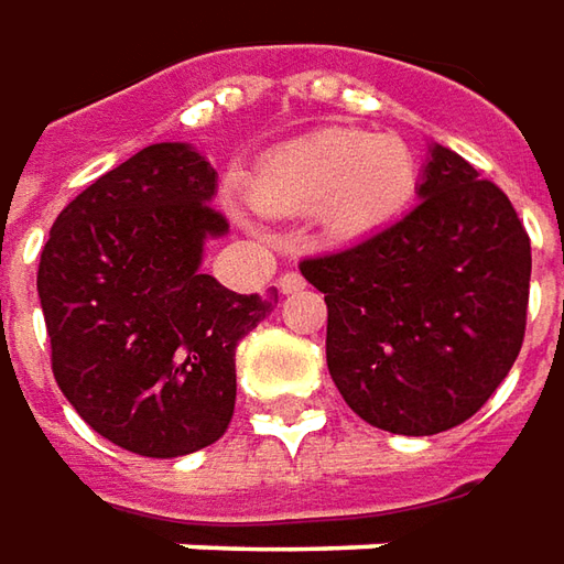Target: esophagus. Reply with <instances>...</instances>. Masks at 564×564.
Listing matches in <instances>:
<instances>
[{
  "label": "esophagus",
  "mask_w": 564,
  "mask_h": 564,
  "mask_svg": "<svg viewBox=\"0 0 564 564\" xmlns=\"http://www.w3.org/2000/svg\"><path fill=\"white\" fill-rule=\"evenodd\" d=\"M302 286H305V281H302L300 271H286V274H281V281H278V290H281V293H296Z\"/></svg>",
  "instance_id": "esophagus-1"
}]
</instances>
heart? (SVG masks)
Returning <instances> with one entry per match:
<instances>
[{
  "label": "heart",
  "mask_w": 564,
  "mask_h": 564,
  "mask_svg": "<svg viewBox=\"0 0 564 564\" xmlns=\"http://www.w3.org/2000/svg\"><path fill=\"white\" fill-rule=\"evenodd\" d=\"M415 155L397 133L327 127L274 149L256 167L249 199L268 215L315 212L337 240H359L412 199Z\"/></svg>",
  "instance_id": "obj_1"
}]
</instances>
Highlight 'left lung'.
I'll return each instance as SVG.
<instances>
[{
	"instance_id": "8db88e82",
	"label": "left lung",
	"mask_w": 564,
	"mask_h": 564,
	"mask_svg": "<svg viewBox=\"0 0 564 564\" xmlns=\"http://www.w3.org/2000/svg\"><path fill=\"white\" fill-rule=\"evenodd\" d=\"M421 203L359 243L302 259L327 302V368L346 405L431 437L475 415L524 343L531 240L509 196L431 147Z\"/></svg>"
}]
</instances>
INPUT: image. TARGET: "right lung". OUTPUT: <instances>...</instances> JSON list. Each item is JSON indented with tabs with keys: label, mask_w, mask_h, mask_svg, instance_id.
Masks as SVG:
<instances>
[{
	"label": "right lung",
	"mask_w": 564,
	"mask_h": 564,
	"mask_svg": "<svg viewBox=\"0 0 564 564\" xmlns=\"http://www.w3.org/2000/svg\"><path fill=\"white\" fill-rule=\"evenodd\" d=\"M218 171L189 143H155L111 167L55 218L36 290L52 375L96 434L137 456L212 446L234 417L237 343L278 296L203 274Z\"/></svg>",
	"instance_id": "obj_1"
}]
</instances>
